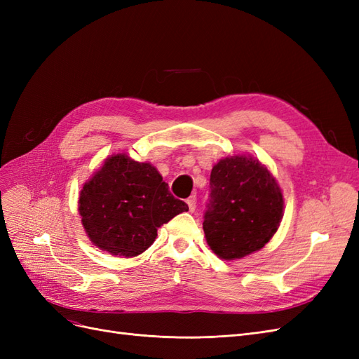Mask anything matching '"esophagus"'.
I'll return each instance as SVG.
<instances>
[{"label": "esophagus", "mask_w": 359, "mask_h": 359, "mask_svg": "<svg viewBox=\"0 0 359 359\" xmlns=\"http://www.w3.org/2000/svg\"><path fill=\"white\" fill-rule=\"evenodd\" d=\"M196 202H198V199H196V196H190L189 199H187V205H189V210L193 212L194 210H196Z\"/></svg>", "instance_id": "1"}]
</instances>
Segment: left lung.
<instances>
[{"instance_id": "left-lung-1", "label": "left lung", "mask_w": 359, "mask_h": 359, "mask_svg": "<svg viewBox=\"0 0 359 359\" xmlns=\"http://www.w3.org/2000/svg\"><path fill=\"white\" fill-rule=\"evenodd\" d=\"M203 232L212 252L241 259L262 248L283 219V194L271 172L250 156H232L214 165Z\"/></svg>"}]
</instances>
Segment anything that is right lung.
<instances>
[{"mask_svg":"<svg viewBox=\"0 0 359 359\" xmlns=\"http://www.w3.org/2000/svg\"><path fill=\"white\" fill-rule=\"evenodd\" d=\"M184 211H189L187 203L172 196L153 165L126 154L107 157L79 196V214L91 243L124 257L144 253L156 241L158 227Z\"/></svg>","mask_w":359,"mask_h":359,"instance_id":"obj_1","label":"right lung"}]
</instances>
